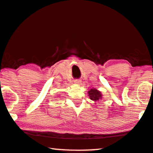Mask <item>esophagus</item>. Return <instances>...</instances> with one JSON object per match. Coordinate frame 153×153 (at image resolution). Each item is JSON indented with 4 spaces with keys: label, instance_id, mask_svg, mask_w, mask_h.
<instances>
[{
    "label": "esophagus",
    "instance_id": "1",
    "mask_svg": "<svg viewBox=\"0 0 153 153\" xmlns=\"http://www.w3.org/2000/svg\"><path fill=\"white\" fill-rule=\"evenodd\" d=\"M81 82V80H79V79H76V80H74V83L75 84H79V83Z\"/></svg>",
    "mask_w": 153,
    "mask_h": 153
}]
</instances>
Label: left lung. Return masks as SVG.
Masks as SVG:
<instances>
[{
	"mask_svg": "<svg viewBox=\"0 0 153 153\" xmlns=\"http://www.w3.org/2000/svg\"><path fill=\"white\" fill-rule=\"evenodd\" d=\"M88 94L90 99H91L92 101H93L94 103L97 102V101H99L103 99L101 92L94 88H91L89 91H88Z\"/></svg>",
	"mask_w": 153,
	"mask_h": 153,
	"instance_id": "obj_1",
	"label": "left lung"
}]
</instances>
